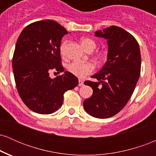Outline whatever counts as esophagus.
<instances>
[{
	"instance_id": "obj_1",
	"label": "esophagus",
	"mask_w": 156,
	"mask_h": 156,
	"mask_svg": "<svg viewBox=\"0 0 156 156\" xmlns=\"http://www.w3.org/2000/svg\"><path fill=\"white\" fill-rule=\"evenodd\" d=\"M78 86H79V87H82V86H83V81L81 79L78 80Z\"/></svg>"
}]
</instances>
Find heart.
<instances>
[{
  "mask_svg": "<svg viewBox=\"0 0 156 156\" xmlns=\"http://www.w3.org/2000/svg\"><path fill=\"white\" fill-rule=\"evenodd\" d=\"M67 41L64 40L60 44V52L62 55H65L66 48H67ZM81 44L84 49L88 52H92L96 48V42L90 38H83L81 39ZM98 58L102 59L103 55H98ZM95 67L91 62H73L67 66V69L69 73L79 78L89 76L91 73L94 71Z\"/></svg>",
  "mask_w": 156,
  "mask_h": 156,
  "instance_id": "1",
  "label": "heart"
}]
</instances>
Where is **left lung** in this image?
I'll return each mask as SVG.
<instances>
[{
	"label": "left lung",
	"mask_w": 156,
	"mask_h": 156,
	"mask_svg": "<svg viewBox=\"0 0 156 156\" xmlns=\"http://www.w3.org/2000/svg\"><path fill=\"white\" fill-rule=\"evenodd\" d=\"M95 36L108 39V59L92 76L99 82H84L93 94L83 101V107L92 117L105 119L120 112L133 94L140 76L141 53L135 37L120 27L112 26Z\"/></svg>",
	"instance_id": "obj_1"
}]
</instances>
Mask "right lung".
<instances>
[{"instance_id":"obj_1","label":"right lung","mask_w":156,"mask_h":156,"mask_svg":"<svg viewBox=\"0 0 156 156\" xmlns=\"http://www.w3.org/2000/svg\"><path fill=\"white\" fill-rule=\"evenodd\" d=\"M67 31L55 21L45 20L27 26L16 43L12 67L17 90L28 108L41 114L55 112L64 94L74 89L78 79L65 71L52 79L50 72H64L60 55L62 37Z\"/></svg>"}]
</instances>
